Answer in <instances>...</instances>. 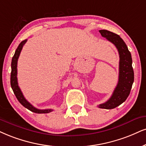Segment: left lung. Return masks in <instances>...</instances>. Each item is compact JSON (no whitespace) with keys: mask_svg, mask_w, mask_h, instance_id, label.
Returning a JSON list of instances; mask_svg holds the SVG:
<instances>
[{"mask_svg":"<svg viewBox=\"0 0 146 146\" xmlns=\"http://www.w3.org/2000/svg\"><path fill=\"white\" fill-rule=\"evenodd\" d=\"M99 32L102 36L116 46L120 57L118 84L111 98L105 103L98 106L100 108L110 110L120 106L128 98L134 81V72L131 53L120 36L106 30H101Z\"/></svg>","mask_w":146,"mask_h":146,"instance_id":"left-lung-1","label":"left lung"}]
</instances>
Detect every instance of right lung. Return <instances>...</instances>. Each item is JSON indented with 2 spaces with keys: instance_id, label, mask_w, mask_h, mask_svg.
I'll use <instances>...</instances> for the list:
<instances>
[{
  "instance_id": "right-lung-1",
  "label": "right lung",
  "mask_w": 146,
  "mask_h": 146,
  "mask_svg": "<svg viewBox=\"0 0 146 146\" xmlns=\"http://www.w3.org/2000/svg\"><path fill=\"white\" fill-rule=\"evenodd\" d=\"M27 42V39L23 40L20 44H19L18 47L15 52L13 57L12 58L11 61V86L13 91L14 94H15V97L17 98V100L19 101V103H20L23 106H24L25 108H26L27 109H28L29 110L33 111L35 113H37V114H46V113H49L51 111H53L52 109H46V110H39L36 108L35 107H34L31 104L29 103L26 100V98L23 96L22 92H21L20 88L18 86V82H17V60L19 58V55L22 49L23 46L24 45V44Z\"/></svg>"
}]
</instances>
